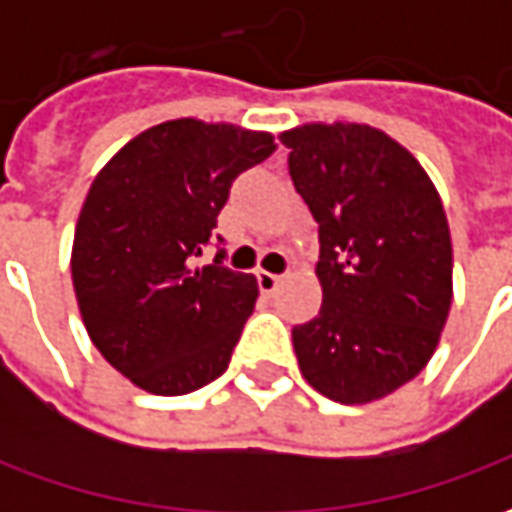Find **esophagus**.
<instances>
[{
	"mask_svg": "<svg viewBox=\"0 0 512 512\" xmlns=\"http://www.w3.org/2000/svg\"><path fill=\"white\" fill-rule=\"evenodd\" d=\"M279 282H282V277H277V274H268V271H257V285H260V293L271 296V293L279 288Z\"/></svg>",
	"mask_w": 512,
	"mask_h": 512,
	"instance_id": "1",
	"label": "esophagus"
}]
</instances>
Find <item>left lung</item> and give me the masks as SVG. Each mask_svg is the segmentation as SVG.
Here are the masks:
<instances>
[{
  "instance_id": "obj_1",
  "label": "left lung",
  "mask_w": 512,
  "mask_h": 512,
  "mask_svg": "<svg viewBox=\"0 0 512 512\" xmlns=\"http://www.w3.org/2000/svg\"><path fill=\"white\" fill-rule=\"evenodd\" d=\"M279 139L321 241V312L293 326L301 376L345 406L386 397L428 365L450 315L439 191L378 128L307 123Z\"/></svg>"
}]
</instances>
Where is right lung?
Returning a JSON list of instances; mask_svg holds the SVG:
<instances>
[{"label": "right lung", "instance_id": "add662e5", "mask_svg": "<svg viewBox=\"0 0 512 512\" xmlns=\"http://www.w3.org/2000/svg\"><path fill=\"white\" fill-rule=\"evenodd\" d=\"M277 150L266 131L194 117L134 136L87 191L71 274L93 345L153 395L222 376L255 310L257 279L197 266L233 180ZM222 241V238H219Z\"/></svg>", "mask_w": 512, "mask_h": 512}]
</instances>
